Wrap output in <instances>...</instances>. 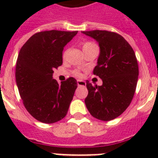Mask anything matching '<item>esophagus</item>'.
Masks as SVG:
<instances>
[{
  "label": "esophagus",
  "mask_w": 158,
  "mask_h": 158,
  "mask_svg": "<svg viewBox=\"0 0 158 158\" xmlns=\"http://www.w3.org/2000/svg\"><path fill=\"white\" fill-rule=\"evenodd\" d=\"M77 84H78V86H86V82L84 80H80V79L77 80Z\"/></svg>",
  "instance_id": "34e87169"
}]
</instances>
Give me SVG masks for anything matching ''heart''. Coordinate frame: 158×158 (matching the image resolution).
I'll return each instance as SVG.
<instances>
[{
  "label": "heart",
  "mask_w": 158,
  "mask_h": 158,
  "mask_svg": "<svg viewBox=\"0 0 158 158\" xmlns=\"http://www.w3.org/2000/svg\"><path fill=\"white\" fill-rule=\"evenodd\" d=\"M94 46L95 45H94L93 43H91V42H84V43H82L83 51L88 50V49L93 48V47H94ZM64 54H65V53L63 52V56H64ZM74 74H75L76 76H81V74H80V72H79V71L74 72Z\"/></svg>",
  "instance_id": "obj_1"
}]
</instances>
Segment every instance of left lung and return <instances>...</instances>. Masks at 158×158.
I'll use <instances>...</instances> for the list:
<instances>
[{
  "mask_svg": "<svg viewBox=\"0 0 158 158\" xmlns=\"http://www.w3.org/2000/svg\"><path fill=\"white\" fill-rule=\"evenodd\" d=\"M100 47L94 74L102 85H93L87 80L89 94L85 105L94 117L108 121L118 117L130 106L135 95L139 76L135 53L122 36L106 30L84 31Z\"/></svg>",
  "mask_w": 158,
  "mask_h": 158,
  "instance_id": "obj_1",
  "label": "left lung"
}]
</instances>
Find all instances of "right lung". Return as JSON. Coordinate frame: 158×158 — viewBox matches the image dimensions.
Instances as JSON below:
<instances>
[{
	"label": "right lung",
	"instance_id": "obj_1",
	"mask_svg": "<svg viewBox=\"0 0 158 158\" xmlns=\"http://www.w3.org/2000/svg\"><path fill=\"white\" fill-rule=\"evenodd\" d=\"M77 33L39 32L33 34L19 51L16 84L26 110L38 121L52 124L66 115L77 81L70 77L59 84L52 78L53 70L62 64L64 47Z\"/></svg>",
	"mask_w": 158,
	"mask_h": 158
}]
</instances>
